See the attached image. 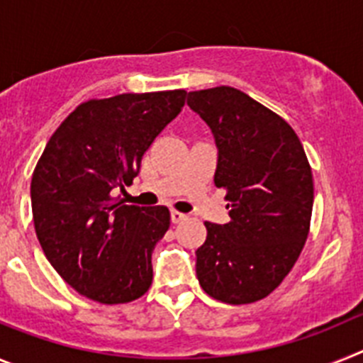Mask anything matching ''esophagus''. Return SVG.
I'll return each mask as SVG.
<instances>
[{"label":"esophagus","instance_id":"1","mask_svg":"<svg viewBox=\"0 0 363 363\" xmlns=\"http://www.w3.org/2000/svg\"><path fill=\"white\" fill-rule=\"evenodd\" d=\"M171 220H172V223H182L184 220H187V214L179 213V211H172Z\"/></svg>","mask_w":363,"mask_h":363}]
</instances>
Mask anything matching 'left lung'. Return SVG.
<instances>
[{"mask_svg":"<svg viewBox=\"0 0 363 363\" xmlns=\"http://www.w3.org/2000/svg\"><path fill=\"white\" fill-rule=\"evenodd\" d=\"M218 147L214 185L230 221H205L196 251L201 289L230 306L264 300L296 264L313 214L314 185L300 138L287 121L234 86L187 94Z\"/></svg>","mask_w":363,"mask_h":363,"instance_id":"left-lung-1","label":"left lung"}]
</instances>
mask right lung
I'll return each mask as SVG.
<instances>
[{
	"label": "right lung",
	"instance_id": "obj_1",
	"mask_svg": "<svg viewBox=\"0 0 363 363\" xmlns=\"http://www.w3.org/2000/svg\"><path fill=\"white\" fill-rule=\"evenodd\" d=\"M185 91L83 101L45 145L30 182L34 229L57 274L83 296L114 306L152 284V251L171 225L165 205H125L143 154L178 116Z\"/></svg>",
	"mask_w": 363,
	"mask_h": 363
}]
</instances>
